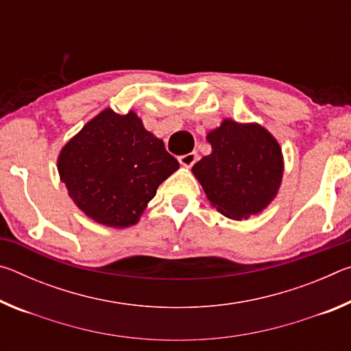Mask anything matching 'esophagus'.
I'll return each mask as SVG.
<instances>
[{"label": "esophagus", "mask_w": 351, "mask_h": 351, "mask_svg": "<svg viewBox=\"0 0 351 351\" xmlns=\"http://www.w3.org/2000/svg\"><path fill=\"white\" fill-rule=\"evenodd\" d=\"M178 161H180L184 167H192V165L198 161V153H187V154H182V156L178 158Z\"/></svg>", "instance_id": "obj_1"}]
</instances>
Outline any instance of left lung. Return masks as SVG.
Masks as SVG:
<instances>
[{"label":"left lung","mask_w":351,"mask_h":351,"mask_svg":"<svg viewBox=\"0 0 351 351\" xmlns=\"http://www.w3.org/2000/svg\"><path fill=\"white\" fill-rule=\"evenodd\" d=\"M212 153L193 165V175L219 213L247 218L268 206L283 175L282 148L257 123L230 119L207 134Z\"/></svg>","instance_id":"obj_1"}]
</instances>
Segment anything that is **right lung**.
<instances>
[{"instance_id":"1","label":"right lung","mask_w":351,"mask_h":351,"mask_svg":"<svg viewBox=\"0 0 351 351\" xmlns=\"http://www.w3.org/2000/svg\"><path fill=\"white\" fill-rule=\"evenodd\" d=\"M180 162L130 111L105 110L74 136L58 156V173L79 209L97 223H138L159 184Z\"/></svg>"}]
</instances>
